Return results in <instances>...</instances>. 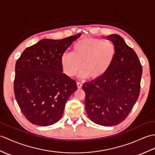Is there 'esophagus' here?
<instances>
[{"instance_id":"1","label":"esophagus","mask_w":155,"mask_h":155,"mask_svg":"<svg viewBox=\"0 0 155 155\" xmlns=\"http://www.w3.org/2000/svg\"><path fill=\"white\" fill-rule=\"evenodd\" d=\"M77 87H78V88H82V84L81 83V82H77Z\"/></svg>"}]
</instances>
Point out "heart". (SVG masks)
<instances>
[{"label": "heart", "mask_w": 155, "mask_h": 155, "mask_svg": "<svg viewBox=\"0 0 155 155\" xmlns=\"http://www.w3.org/2000/svg\"><path fill=\"white\" fill-rule=\"evenodd\" d=\"M116 49L111 41L94 38H85L74 44L73 51L64 52L61 62L64 73L74 77L82 69L81 76L98 79L109 70L116 56Z\"/></svg>", "instance_id": "1"}]
</instances>
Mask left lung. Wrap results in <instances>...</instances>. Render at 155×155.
<instances>
[{
  "instance_id": "8db88e82",
  "label": "left lung",
  "mask_w": 155,
  "mask_h": 155,
  "mask_svg": "<svg viewBox=\"0 0 155 155\" xmlns=\"http://www.w3.org/2000/svg\"><path fill=\"white\" fill-rule=\"evenodd\" d=\"M106 38L116 49L111 66L103 77L82 86L85 107L94 123L112 126L127 117L140 92L142 66L136 53L117 34Z\"/></svg>"
}]
</instances>
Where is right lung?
<instances>
[{
    "instance_id": "obj_1",
    "label": "right lung",
    "mask_w": 155,
    "mask_h": 155,
    "mask_svg": "<svg viewBox=\"0 0 155 155\" xmlns=\"http://www.w3.org/2000/svg\"><path fill=\"white\" fill-rule=\"evenodd\" d=\"M81 35L41 39L25 49L17 60L14 95L30 123L49 126L62 117L67 100L77 86L76 81L63 73L61 56Z\"/></svg>"
}]
</instances>
